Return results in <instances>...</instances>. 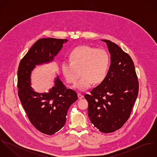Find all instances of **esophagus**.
<instances>
[{
    "label": "esophagus",
    "instance_id": "esophagus-1",
    "mask_svg": "<svg viewBox=\"0 0 157 157\" xmlns=\"http://www.w3.org/2000/svg\"><path fill=\"white\" fill-rule=\"evenodd\" d=\"M83 97V95L82 94H81L80 93H78V99H81Z\"/></svg>",
    "mask_w": 157,
    "mask_h": 157
}]
</instances>
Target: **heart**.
<instances>
[{"mask_svg": "<svg viewBox=\"0 0 157 157\" xmlns=\"http://www.w3.org/2000/svg\"><path fill=\"white\" fill-rule=\"evenodd\" d=\"M69 62H64L62 71L67 83L74 84L82 75L75 87L81 90L98 84L105 78L109 66V56L103 49H95L89 46H80L74 49L69 56Z\"/></svg>", "mask_w": 157, "mask_h": 157, "instance_id": "heart-1", "label": "heart"}]
</instances>
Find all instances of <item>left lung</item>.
Listing matches in <instances>:
<instances>
[{
  "label": "left lung",
  "instance_id": "8db88e82",
  "mask_svg": "<svg viewBox=\"0 0 157 157\" xmlns=\"http://www.w3.org/2000/svg\"><path fill=\"white\" fill-rule=\"evenodd\" d=\"M102 40L111 54V66L104 80L85 97L91 123L100 132L108 134L120 129L129 118L139 83L129 55L111 41Z\"/></svg>",
  "mask_w": 157,
  "mask_h": 157
}]
</instances>
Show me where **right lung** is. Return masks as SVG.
Returning a JSON list of instances; mask_svg holds the SVG:
<instances>
[{"instance_id":"right-lung-1","label":"right lung","mask_w":157,"mask_h":157,"mask_svg":"<svg viewBox=\"0 0 157 157\" xmlns=\"http://www.w3.org/2000/svg\"><path fill=\"white\" fill-rule=\"evenodd\" d=\"M67 42L54 38L38 40L22 59L17 71L18 95L23 108L35 128L48 135L64 126L67 110L77 100V94L67 89L58 77L49 92H36L30 86L31 72L36 65L53 60Z\"/></svg>"}]
</instances>
